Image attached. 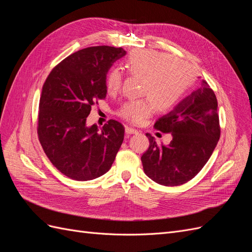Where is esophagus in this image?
<instances>
[{"mask_svg": "<svg viewBox=\"0 0 252 252\" xmlns=\"http://www.w3.org/2000/svg\"><path fill=\"white\" fill-rule=\"evenodd\" d=\"M125 132H126L127 134H136V133H139V131L136 130V129L131 128V127H126V128H125Z\"/></svg>", "mask_w": 252, "mask_h": 252, "instance_id": "34e87169", "label": "esophagus"}]
</instances>
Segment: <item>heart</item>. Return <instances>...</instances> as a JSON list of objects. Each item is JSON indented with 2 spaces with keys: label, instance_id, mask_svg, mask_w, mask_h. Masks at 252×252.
I'll list each match as a JSON object with an SVG mask.
<instances>
[{
  "label": "heart",
  "instance_id": "obj_1",
  "mask_svg": "<svg viewBox=\"0 0 252 252\" xmlns=\"http://www.w3.org/2000/svg\"><path fill=\"white\" fill-rule=\"evenodd\" d=\"M129 75L141 78L140 94L148 97L129 100L121 106V118L142 124L157 108L166 111L177 105L194 83L192 68L165 52L141 49L132 51L123 63ZM122 74L113 68L106 77V89L114 94L121 88Z\"/></svg>",
  "mask_w": 252,
  "mask_h": 252
}]
</instances>
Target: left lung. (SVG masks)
<instances>
[{
    "instance_id": "obj_1",
    "label": "left lung",
    "mask_w": 252,
    "mask_h": 252,
    "mask_svg": "<svg viewBox=\"0 0 252 252\" xmlns=\"http://www.w3.org/2000/svg\"><path fill=\"white\" fill-rule=\"evenodd\" d=\"M155 128L171 133L169 145H158L146 133L149 148L141 159L144 172L159 185L179 186L193 179L207 163L220 135L218 101L206 81L202 87L159 118Z\"/></svg>"
}]
</instances>
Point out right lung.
<instances>
[{"instance_id": "1", "label": "right lung", "mask_w": 252, "mask_h": 252, "mask_svg": "<svg viewBox=\"0 0 252 252\" xmlns=\"http://www.w3.org/2000/svg\"><path fill=\"white\" fill-rule=\"evenodd\" d=\"M125 55L122 47L81 49L59 63L44 83L37 136L52 165L69 179L90 181L105 174L123 143L120 122L109 120L98 130L96 125L86 126V118L106 97L109 68Z\"/></svg>"}]
</instances>
